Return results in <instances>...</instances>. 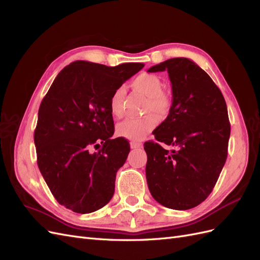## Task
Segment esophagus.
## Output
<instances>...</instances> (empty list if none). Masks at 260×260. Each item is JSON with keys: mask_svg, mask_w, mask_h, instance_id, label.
<instances>
[{"mask_svg": "<svg viewBox=\"0 0 260 260\" xmlns=\"http://www.w3.org/2000/svg\"><path fill=\"white\" fill-rule=\"evenodd\" d=\"M130 146H131V148H139V147L142 146V143H140V142H131Z\"/></svg>", "mask_w": 260, "mask_h": 260, "instance_id": "esophagus-1", "label": "esophagus"}]
</instances>
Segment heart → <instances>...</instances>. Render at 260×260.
<instances>
[{"label": "heart", "mask_w": 260, "mask_h": 260, "mask_svg": "<svg viewBox=\"0 0 260 260\" xmlns=\"http://www.w3.org/2000/svg\"><path fill=\"white\" fill-rule=\"evenodd\" d=\"M131 86L147 98L144 107V114L147 115L118 123L116 133L123 139L140 141L156 127L158 122L157 116L166 118L169 115L172 108V96L169 92L162 90L164 83L160 78L153 74H140L131 81ZM123 100L124 89L118 86L109 100V109L114 117L119 118L123 115Z\"/></svg>", "instance_id": "1"}]
</instances>
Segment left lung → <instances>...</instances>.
<instances>
[{"mask_svg": "<svg viewBox=\"0 0 260 260\" xmlns=\"http://www.w3.org/2000/svg\"><path fill=\"white\" fill-rule=\"evenodd\" d=\"M167 70L172 108L144 143L147 185L162 206L177 210L200 205L211 193L228 156L231 125L224 98L207 73L184 57L149 68ZM174 146L165 150L159 142Z\"/></svg>", "mask_w": 260, "mask_h": 260, "instance_id": "8db88e82", "label": "left lung"}]
</instances>
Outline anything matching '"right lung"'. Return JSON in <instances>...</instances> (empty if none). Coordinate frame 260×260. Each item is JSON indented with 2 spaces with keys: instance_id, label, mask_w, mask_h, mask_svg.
<instances>
[{
  "instance_id": "1",
  "label": "right lung",
  "mask_w": 260,
  "mask_h": 260,
  "mask_svg": "<svg viewBox=\"0 0 260 260\" xmlns=\"http://www.w3.org/2000/svg\"><path fill=\"white\" fill-rule=\"evenodd\" d=\"M143 67L76 60L55 78L39 108L34 139L38 167L60 205L89 214L112 200L116 174L130 146L127 140L112 139L109 100ZM100 146L98 152H89Z\"/></svg>"
}]
</instances>
